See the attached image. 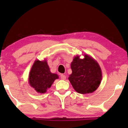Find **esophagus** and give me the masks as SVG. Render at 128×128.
<instances>
[{
    "mask_svg": "<svg viewBox=\"0 0 128 128\" xmlns=\"http://www.w3.org/2000/svg\"><path fill=\"white\" fill-rule=\"evenodd\" d=\"M60 78L62 80H65L66 79V76L64 74H61L60 75Z\"/></svg>",
    "mask_w": 128,
    "mask_h": 128,
    "instance_id": "obj_1",
    "label": "esophagus"
}]
</instances>
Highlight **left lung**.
<instances>
[{"instance_id":"left-lung-1","label":"left lung","mask_w":128,"mask_h":128,"mask_svg":"<svg viewBox=\"0 0 128 128\" xmlns=\"http://www.w3.org/2000/svg\"><path fill=\"white\" fill-rule=\"evenodd\" d=\"M72 73L69 80L75 91L80 94H88L95 92L100 84L102 73L97 61L88 55L80 59L77 55L71 63Z\"/></svg>"}]
</instances>
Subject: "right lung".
<instances>
[{
  "instance_id": "obj_1",
  "label": "right lung",
  "mask_w": 128,
  "mask_h": 128,
  "mask_svg": "<svg viewBox=\"0 0 128 128\" xmlns=\"http://www.w3.org/2000/svg\"><path fill=\"white\" fill-rule=\"evenodd\" d=\"M58 75L50 72L46 60H36L29 74V84L36 92L45 93L50 88Z\"/></svg>"
}]
</instances>
